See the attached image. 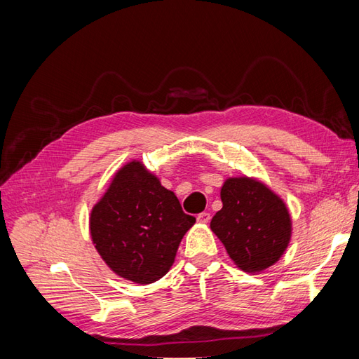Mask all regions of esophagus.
Listing matches in <instances>:
<instances>
[{
	"mask_svg": "<svg viewBox=\"0 0 359 359\" xmlns=\"http://www.w3.org/2000/svg\"><path fill=\"white\" fill-rule=\"evenodd\" d=\"M210 220H211V214H210V212L203 211V212L198 214V222H199V223H208Z\"/></svg>",
	"mask_w": 359,
	"mask_h": 359,
	"instance_id": "1",
	"label": "esophagus"
}]
</instances>
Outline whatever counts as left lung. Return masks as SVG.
<instances>
[{"instance_id":"1","label":"left lung","mask_w":359,"mask_h":359,"mask_svg":"<svg viewBox=\"0 0 359 359\" xmlns=\"http://www.w3.org/2000/svg\"><path fill=\"white\" fill-rule=\"evenodd\" d=\"M223 208L211 220L227 255L247 273L274 265L290 241L292 222L285 202L255 178L226 180Z\"/></svg>"}]
</instances>
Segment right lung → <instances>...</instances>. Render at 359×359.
Here are the masks:
<instances>
[{
	"instance_id": "obj_1",
	"label": "right lung",
	"mask_w": 359,
	"mask_h": 359,
	"mask_svg": "<svg viewBox=\"0 0 359 359\" xmlns=\"http://www.w3.org/2000/svg\"><path fill=\"white\" fill-rule=\"evenodd\" d=\"M194 222L182 211L175 193L135 160L115 173L94 205L90 231L97 252L115 274L149 285L170 269Z\"/></svg>"
}]
</instances>
